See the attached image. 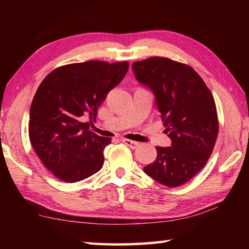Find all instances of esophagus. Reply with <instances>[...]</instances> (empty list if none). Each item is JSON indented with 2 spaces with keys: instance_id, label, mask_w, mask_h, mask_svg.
<instances>
[{
  "instance_id": "1",
  "label": "esophagus",
  "mask_w": 249,
  "mask_h": 249,
  "mask_svg": "<svg viewBox=\"0 0 249 249\" xmlns=\"http://www.w3.org/2000/svg\"><path fill=\"white\" fill-rule=\"evenodd\" d=\"M122 142H123L125 145H127V146L129 147V148H132V149L137 148V147L140 146V142H134V141H130V140H125V138H123V140H122Z\"/></svg>"
}]
</instances>
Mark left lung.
I'll return each mask as SVG.
<instances>
[{
	"label": "left lung",
	"instance_id": "obj_1",
	"mask_svg": "<svg viewBox=\"0 0 249 249\" xmlns=\"http://www.w3.org/2000/svg\"><path fill=\"white\" fill-rule=\"evenodd\" d=\"M138 82L153 91L169 147H156L157 158L146 175L166 187L188 182L205 166L218 134L213 95L190 66L169 58L151 57L133 64Z\"/></svg>",
	"mask_w": 249,
	"mask_h": 249
}]
</instances>
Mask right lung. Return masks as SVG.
<instances>
[{"label":"right lung","mask_w":249,"mask_h":249,"mask_svg":"<svg viewBox=\"0 0 249 249\" xmlns=\"http://www.w3.org/2000/svg\"><path fill=\"white\" fill-rule=\"evenodd\" d=\"M127 70V61L91 60L59 67L40 83L29 111L28 134L56 178L78 182L102 168L111 138L92 133L84 120H96L99 107Z\"/></svg>","instance_id":"1"}]
</instances>
